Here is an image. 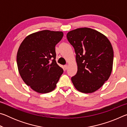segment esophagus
<instances>
[{"label":"esophagus","mask_w":127,"mask_h":127,"mask_svg":"<svg viewBox=\"0 0 127 127\" xmlns=\"http://www.w3.org/2000/svg\"><path fill=\"white\" fill-rule=\"evenodd\" d=\"M64 69H65V70H66V69H67V68H68V65H64Z\"/></svg>","instance_id":"1"}]
</instances>
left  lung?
I'll return each mask as SVG.
<instances>
[{
	"label": "left lung",
	"mask_w": 127,
	"mask_h": 127,
	"mask_svg": "<svg viewBox=\"0 0 127 127\" xmlns=\"http://www.w3.org/2000/svg\"><path fill=\"white\" fill-rule=\"evenodd\" d=\"M66 37L76 53L77 72L71 80L78 91L95 92L110 77L114 52L110 41L104 35L87 27L68 32Z\"/></svg>",
	"instance_id": "1"
}]
</instances>
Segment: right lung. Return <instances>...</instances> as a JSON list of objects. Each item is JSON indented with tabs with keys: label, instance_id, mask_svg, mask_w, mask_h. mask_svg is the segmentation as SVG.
I'll use <instances>...</instances> for the list:
<instances>
[{
	"label": "right lung",
	"instance_id": "add662e5",
	"mask_svg": "<svg viewBox=\"0 0 127 127\" xmlns=\"http://www.w3.org/2000/svg\"><path fill=\"white\" fill-rule=\"evenodd\" d=\"M63 32L46 30L30 34L19 47L17 54L18 72L32 90L46 94L55 89L63 68L55 61V45Z\"/></svg>",
	"mask_w": 127,
	"mask_h": 127
}]
</instances>
